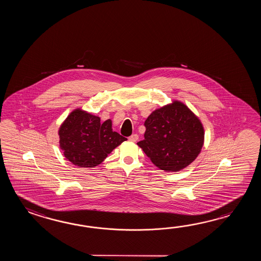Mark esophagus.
Returning a JSON list of instances; mask_svg holds the SVG:
<instances>
[{
  "label": "esophagus",
  "instance_id": "esophagus-1",
  "mask_svg": "<svg viewBox=\"0 0 261 261\" xmlns=\"http://www.w3.org/2000/svg\"><path fill=\"white\" fill-rule=\"evenodd\" d=\"M138 138L139 136L137 134H133L132 136H129V137H128V140H129V141H132V142H136V141L138 140Z\"/></svg>",
  "mask_w": 261,
  "mask_h": 261
}]
</instances>
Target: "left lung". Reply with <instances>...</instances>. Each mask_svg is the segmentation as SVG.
<instances>
[{"label":"left lung","instance_id":"obj_1","mask_svg":"<svg viewBox=\"0 0 261 261\" xmlns=\"http://www.w3.org/2000/svg\"><path fill=\"white\" fill-rule=\"evenodd\" d=\"M144 127V139L137 144L153 164L165 172H178L189 166L204 142L199 117L179 100L152 112Z\"/></svg>","mask_w":261,"mask_h":261}]
</instances>
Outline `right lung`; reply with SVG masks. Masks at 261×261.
<instances>
[{"mask_svg":"<svg viewBox=\"0 0 261 261\" xmlns=\"http://www.w3.org/2000/svg\"><path fill=\"white\" fill-rule=\"evenodd\" d=\"M60 146L64 156L75 166L93 168L105 161L127 138L113 132L112 121L75 109L59 129Z\"/></svg>","mask_w":261,"mask_h":261,"instance_id":"right-lung-1","label":"right lung"}]
</instances>
